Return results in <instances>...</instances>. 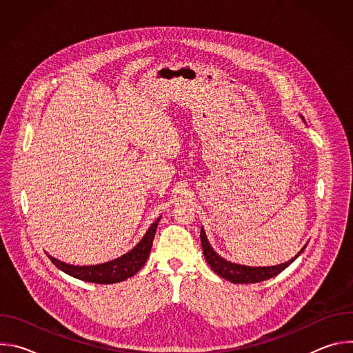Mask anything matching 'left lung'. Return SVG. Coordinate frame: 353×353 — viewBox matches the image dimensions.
Here are the masks:
<instances>
[{"mask_svg": "<svg viewBox=\"0 0 353 353\" xmlns=\"http://www.w3.org/2000/svg\"><path fill=\"white\" fill-rule=\"evenodd\" d=\"M303 121H305V119H303ZM199 237H201V244H203L204 257H205L207 263L210 264V267L219 276H222L223 279H228L233 283H257V282H263V281L276 276L285 268H288L301 253H303V250L307 245L306 244L292 260H289L286 263H282L278 265H271V267H250V265H241L237 263H232V261H228L223 257H221L212 248V245L210 244L204 228H201Z\"/></svg>", "mask_w": 353, "mask_h": 353, "instance_id": "left-lung-1", "label": "left lung"}]
</instances>
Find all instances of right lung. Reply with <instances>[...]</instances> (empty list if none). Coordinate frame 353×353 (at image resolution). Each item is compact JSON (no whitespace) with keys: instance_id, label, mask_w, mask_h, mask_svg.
I'll return each instance as SVG.
<instances>
[{"instance_id":"right-lung-1","label":"right lung","mask_w":353,"mask_h":353,"mask_svg":"<svg viewBox=\"0 0 353 353\" xmlns=\"http://www.w3.org/2000/svg\"><path fill=\"white\" fill-rule=\"evenodd\" d=\"M161 221V216L149 226L143 237L139 240V243L135 244L134 248H131L128 253L110 260L108 263L94 264V265H74L64 263L61 260L54 259L53 256H48L52 263L61 270L63 272L68 274L70 276H74L77 279L92 282V283H117L121 281H125L135 275L146 263V259L150 253V247H152L155 233L158 223Z\"/></svg>"}]
</instances>
